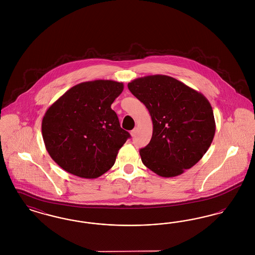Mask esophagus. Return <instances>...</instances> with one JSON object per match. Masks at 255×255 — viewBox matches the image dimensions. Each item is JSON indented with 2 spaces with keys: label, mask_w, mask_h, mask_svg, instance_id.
Wrapping results in <instances>:
<instances>
[{
  "label": "esophagus",
  "mask_w": 255,
  "mask_h": 255,
  "mask_svg": "<svg viewBox=\"0 0 255 255\" xmlns=\"http://www.w3.org/2000/svg\"><path fill=\"white\" fill-rule=\"evenodd\" d=\"M135 133H136V129H135V128H134V129H133V130H132V131H131V135H132V136H134V134H135Z\"/></svg>",
  "instance_id": "34e87169"
}]
</instances>
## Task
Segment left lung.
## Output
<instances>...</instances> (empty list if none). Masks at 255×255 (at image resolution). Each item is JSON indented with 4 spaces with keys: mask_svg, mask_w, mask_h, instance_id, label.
<instances>
[{
    "mask_svg": "<svg viewBox=\"0 0 255 255\" xmlns=\"http://www.w3.org/2000/svg\"><path fill=\"white\" fill-rule=\"evenodd\" d=\"M128 88L145 105L153 122L152 138L139 150L146 167L171 178L194 166L208 150L216 130L207 98L162 74L136 78Z\"/></svg>",
    "mask_w": 255,
    "mask_h": 255,
    "instance_id": "8db88e82",
    "label": "left lung"
}]
</instances>
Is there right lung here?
<instances>
[{"mask_svg": "<svg viewBox=\"0 0 255 255\" xmlns=\"http://www.w3.org/2000/svg\"><path fill=\"white\" fill-rule=\"evenodd\" d=\"M123 88L122 82L113 80L82 82L49 106L42 134L50 158L61 168L96 179L115 164L119 150L130 137L111 108Z\"/></svg>", "mask_w": 255, "mask_h": 255, "instance_id": "right-lung-1", "label": "right lung"}]
</instances>
